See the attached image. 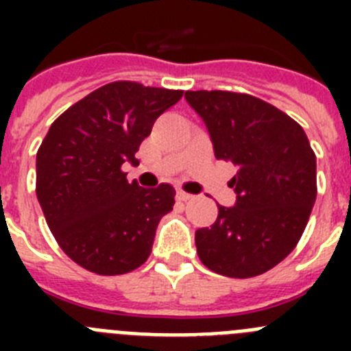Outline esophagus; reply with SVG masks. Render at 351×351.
Returning a JSON list of instances; mask_svg holds the SVG:
<instances>
[{"label":"esophagus","mask_w":351,"mask_h":351,"mask_svg":"<svg viewBox=\"0 0 351 351\" xmlns=\"http://www.w3.org/2000/svg\"><path fill=\"white\" fill-rule=\"evenodd\" d=\"M178 198H179V200H181V202H188V200H191V198H193V195H190V193H186V191L179 190L178 191Z\"/></svg>","instance_id":"34e87169"}]
</instances>
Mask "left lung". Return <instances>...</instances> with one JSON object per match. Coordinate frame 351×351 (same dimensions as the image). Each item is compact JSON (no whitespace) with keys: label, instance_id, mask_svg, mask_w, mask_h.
<instances>
[{"label":"left lung","instance_id":"left-lung-1","mask_svg":"<svg viewBox=\"0 0 351 351\" xmlns=\"http://www.w3.org/2000/svg\"><path fill=\"white\" fill-rule=\"evenodd\" d=\"M202 117L214 156L232 161L237 200L195 232L200 262L216 274L255 278L297 246L316 200V156L302 126L246 93L186 91Z\"/></svg>","mask_w":351,"mask_h":351}]
</instances>
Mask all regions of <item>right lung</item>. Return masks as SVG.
I'll list each match as a JSON object with an SVG mask.
<instances>
[{
	"mask_svg": "<svg viewBox=\"0 0 351 351\" xmlns=\"http://www.w3.org/2000/svg\"><path fill=\"white\" fill-rule=\"evenodd\" d=\"M181 96L132 80L105 84L66 108L42 141L36 197L60 247L86 271L126 274L151 255L176 190L130 182L123 163L137 161L154 121Z\"/></svg>",
	"mask_w": 351,
	"mask_h": 351,
	"instance_id": "right-lung-1",
	"label": "right lung"
}]
</instances>
